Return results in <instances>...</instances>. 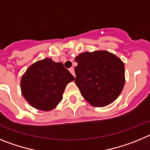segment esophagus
Wrapping results in <instances>:
<instances>
[{"label":"esophagus","mask_w":150,"mask_h":150,"mask_svg":"<svg viewBox=\"0 0 150 150\" xmlns=\"http://www.w3.org/2000/svg\"><path fill=\"white\" fill-rule=\"evenodd\" d=\"M69 72H71V74H72V75H73L74 77H75V70H74V68H70L69 69Z\"/></svg>","instance_id":"esophagus-1"}]
</instances>
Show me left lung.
<instances>
[{"instance_id":"1","label":"left lung","mask_w":150,"mask_h":150,"mask_svg":"<svg viewBox=\"0 0 150 150\" xmlns=\"http://www.w3.org/2000/svg\"><path fill=\"white\" fill-rule=\"evenodd\" d=\"M75 84L81 96L94 107L114 102L125 84V65L107 51L83 52L75 58Z\"/></svg>"}]
</instances>
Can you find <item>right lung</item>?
<instances>
[{"label": "right lung", "mask_w": 150, "mask_h": 150, "mask_svg": "<svg viewBox=\"0 0 150 150\" xmlns=\"http://www.w3.org/2000/svg\"><path fill=\"white\" fill-rule=\"evenodd\" d=\"M74 80L75 77L63 63L45 58L27 69L20 82L21 91L32 107L49 111L61 102L67 85Z\"/></svg>", "instance_id": "obj_1"}]
</instances>
